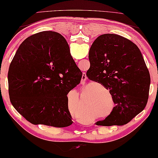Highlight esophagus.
<instances>
[{"label":"esophagus","instance_id":"34e87169","mask_svg":"<svg viewBox=\"0 0 158 158\" xmlns=\"http://www.w3.org/2000/svg\"><path fill=\"white\" fill-rule=\"evenodd\" d=\"M87 80V75L85 74V73H83V76H82V83H85Z\"/></svg>","mask_w":158,"mask_h":158}]
</instances>
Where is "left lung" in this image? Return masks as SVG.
<instances>
[{
    "instance_id": "8db88e82",
    "label": "left lung",
    "mask_w": 158,
    "mask_h": 158,
    "mask_svg": "<svg viewBox=\"0 0 158 158\" xmlns=\"http://www.w3.org/2000/svg\"><path fill=\"white\" fill-rule=\"evenodd\" d=\"M87 76L104 85L115 106L98 125H123L142 112L148 102L150 76L138 47L116 34L96 38L89 51Z\"/></svg>"
}]
</instances>
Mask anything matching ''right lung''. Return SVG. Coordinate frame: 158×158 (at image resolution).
I'll list each match as a JSON object with an SVG mask.
<instances>
[{"mask_svg": "<svg viewBox=\"0 0 158 158\" xmlns=\"http://www.w3.org/2000/svg\"><path fill=\"white\" fill-rule=\"evenodd\" d=\"M82 72L60 33L43 31L23 42L8 70V92L15 109L32 124L57 127L73 124L68 93Z\"/></svg>", "mask_w": 158, "mask_h": 158, "instance_id": "add662e5", "label": "right lung"}]
</instances>
